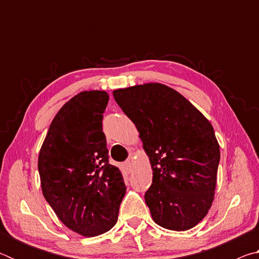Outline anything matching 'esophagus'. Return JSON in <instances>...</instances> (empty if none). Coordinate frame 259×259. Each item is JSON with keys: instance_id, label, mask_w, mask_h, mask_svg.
<instances>
[{"instance_id": "obj_1", "label": "esophagus", "mask_w": 259, "mask_h": 259, "mask_svg": "<svg viewBox=\"0 0 259 259\" xmlns=\"http://www.w3.org/2000/svg\"><path fill=\"white\" fill-rule=\"evenodd\" d=\"M124 168L128 172H130L131 170H133V160L131 159H128L125 162H124Z\"/></svg>"}]
</instances>
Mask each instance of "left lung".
I'll list each match as a JSON object with an SVG mask.
<instances>
[{
    "mask_svg": "<svg viewBox=\"0 0 259 259\" xmlns=\"http://www.w3.org/2000/svg\"><path fill=\"white\" fill-rule=\"evenodd\" d=\"M117 105L139 131L153 181L146 204L157 225L186 231L211 207L221 159L213 128L171 88L147 83L114 90Z\"/></svg>",
    "mask_w": 259,
    "mask_h": 259,
    "instance_id": "8db88e82",
    "label": "left lung"
}]
</instances>
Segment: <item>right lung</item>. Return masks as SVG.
<instances>
[{"label":"right lung","instance_id":"right-lung-1","mask_svg":"<svg viewBox=\"0 0 259 259\" xmlns=\"http://www.w3.org/2000/svg\"><path fill=\"white\" fill-rule=\"evenodd\" d=\"M105 91H83L60 108L38 154L43 195L68 229L84 236L116 224L125 184L109 164L103 114Z\"/></svg>","mask_w":259,"mask_h":259}]
</instances>
